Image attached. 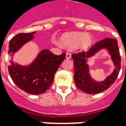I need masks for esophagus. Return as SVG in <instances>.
Listing matches in <instances>:
<instances>
[{
    "instance_id": "34e87169",
    "label": "esophagus",
    "mask_w": 126,
    "mask_h": 126,
    "mask_svg": "<svg viewBox=\"0 0 126 126\" xmlns=\"http://www.w3.org/2000/svg\"><path fill=\"white\" fill-rule=\"evenodd\" d=\"M71 56L70 53H67V54H66V59H71Z\"/></svg>"
}]
</instances>
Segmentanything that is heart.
<instances>
[{
	"mask_svg": "<svg viewBox=\"0 0 126 126\" xmlns=\"http://www.w3.org/2000/svg\"><path fill=\"white\" fill-rule=\"evenodd\" d=\"M61 43L67 48H76L85 50L90 47L93 42V36L84 32H68L61 37Z\"/></svg>",
	"mask_w": 126,
	"mask_h": 126,
	"instance_id": "heart-1",
	"label": "heart"
}]
</instances>
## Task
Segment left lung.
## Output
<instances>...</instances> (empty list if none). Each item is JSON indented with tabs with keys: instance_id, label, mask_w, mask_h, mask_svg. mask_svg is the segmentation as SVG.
I'll use <instances>...</instances> for the list:
<instances>
[{
	"instance_id": "obj_1",
	"label": "left lung",
	"mask_w": 126,
	"mask_h": 126,
	"mask_svg": "<svg viewBox=\"0 0 126 126\" xmlns=\"http://www.w3.org/2000/svg\"><path fill=\"white\" fill-rule=\"evenodd\" d=\"M102 49H106L111 56L115 66L114 71L103 81H96L91 77L87 59ZM74 65V81L78 88L87 94H98L111 86L119 75L121 67V56L116 39L105 38L90 48L87 52L71 55Z\"/></svg>"
}]
</instances>
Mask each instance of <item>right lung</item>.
Instances as JSON below:
<instances>
[{"instance_id": "right-lung-1", "label": "right lung", "mask_w": 126, "mask_h": 126, "mask_svg": "<svg viewBox=\"0 0 126 126\" xmlns=\"http://www.w3.org/2000/svg\"><path fill=\"white\" fill-rule=\"evenodd\" d=\"M35 33L36 32L20 33L14 36L9 45L10 56H13L26 43L33 40ZM65 56V53L55 55L49 50L44 49L28 65L14 63L12 58L11 65L8 67L9 73L13 82L20 89L31 94H40L52 86L55 73Z\"/></svg>"}]
</instances>
